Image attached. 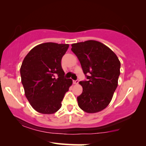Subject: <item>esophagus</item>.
<instances>
[{
	"mask_svg": "<svg viewBox=\"0 0 146 146\" xmlns=\"http://www.w3.org/2000/svg\"><path fill=\"white\" fill-rule=\"evenodd\" d=\"M79 82V80H73V84H76Z\"/></svg>",
	"mask_w": 146,
	"mask_h": 146,
	"instance_id": "1",
	"label": "esophagus"
}]
</instances>
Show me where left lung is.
Returning <instances> with one entry per match:
<instances>
[{"mask_svg": "<svg viewBox=\"0 0 146 146\" xmlns=\"http://www.w3.org/2000/svg\"><path fill=\"white\" fill-rule=\"evenodd\" d=\"M86 80L80 81L82 93L77 97L80 108L96 113L106 108L117 86L120 62L110 48L96 40L72 44Z\"/></svg>", "mask_w": 146, "mask_h": 146, "instance_id": "8db88e82", "label": "left lung"}]
</instances>
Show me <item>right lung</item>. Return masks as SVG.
<instances>
[{"mask_svg": "<svg viewBox=\"0 0 146 146\" xmlns=\"http://www.w3.org/2000/svg\"><path fill=\"white\" fill-rule=\"evenodd\" d=\"M68 46L67 44H40L28 53L22 63L20 72L25 96L39 113L50 114L58 110L72 84L71 79L65 78L61 65Z\"/></svg>", "mask_w": 146, "mask_h": 146, "instance_id": "right-lung-1", "label": "right lung"}]
</instances>
